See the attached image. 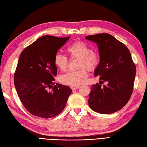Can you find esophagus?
<instances>
[{
  "label": "esophagus",
  "mask_w": 147,
  "mask_h": 147,
  "mask_svg": "<svg viewBox=\"0 0 147 147\" xmlns=\"http://www.w3.org/2000/svg\"><path fill=\"white\" fill-rule=\"evenodd\" d=\"M79 87H80L79 86H71V88L72 89V90H75L78 88Z\"/></svg>",
  "instance_id": "1"
}]
</instances>
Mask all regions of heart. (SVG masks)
Returning a JSON list of instances; mask_svg holds the SVG:
<instances>
[{
  "label": "heart",
  "instance_id": "b5f03b06",
  "mask_svg": "<svg viewBox=\"0 0 147 147\" xmlns=\"http://www.w3.org/2000/svg\"><path fill=\"white\" fill-rule=\"evenodd\" d=\"M68 54L72 58H80L79 68L78 71H69L60 76L61 82L65 85L80 86L87 77V71L94 70L99 64L100 58L98 54L92 51V49L84 42L78 41L73 43L67 49ZM54 64L61 71H65L68 66V59L64 55L57 54L55 55Z\"/></svg>",
  "mask_w": 147,
  "mask_h": 147
}]
</instances>
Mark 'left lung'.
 <instances>
[{"label":"left lung","mask_w":147,"mask_h":147,"mask_svg":"<svg viewBox=\"0 0 147 147\" xmlns=\"http://www.w3.org/2000/svg\"><path fill=\"white\" fill-rule=\"evenodd\" d=\"M96 43L100 62L94 71L100 76V85L92 86L89 107L100 114H112L119 111L131 96L136 73V65L127 47L108 33L85 37ZM108 85L101 88L100 82Z\"/></svg>","instance_id":"obj_1"}]
</instances>
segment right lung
Returning <instances> with one entry per match:
<instances>
[{
  "mask_svg": "<svg viewBox=\"0 0 147 147\" xmlns=\"http://www.w3.org/2000/svg\"><path fill=\"white\" fill-rule=\"evenodd\" d=\"M70 36L45 35L21 52L14 82L19 98L30 114L42 118L55 117L63 111L72 90L53 82L57 73L54 57Z\"/></svg>",
  "mask_w": 147,
  "mask_h": 147,
  "instance_id": "right-lung-1",
  "label": "right lung"
}]
</instances>
